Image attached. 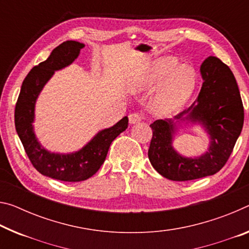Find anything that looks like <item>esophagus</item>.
<instances>
[{
    "instance_id": "esophagus-1",
    "label": "esophagus",
    "mask_w": 249,
    "mask_h": 249,
    "mask_svg": "<svg viewBox=\"0 0 249 249\" xmlns=\"http://www.w3.org/2000/svg\"><path fill=\"white\" fill-rule=\"evenodd\" d=\"M128 120H129V123H131V124L140 123V122L142 121V115L139 113H132V114H129Z\"/></svg>"
}]
</instances>
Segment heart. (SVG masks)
Listing matches in <instances>:
<instances>
[{"mask_svg":"<svg viewBox=\"0 0 249 249\" xmlns=\"http://www.w3.org/2000/svg\"><path fill=\"white\" fill-rule=\"evenodd\" d=\"M197 86V74L189 65H180L177 58L163 56L154 60L131 84L133 92L156 89L151 100L153 112L160 115L173 113L187 103Z\"/></svg>","mask_w":249,"mask_h":249,"instance_id":"b5f03b06","label":"heart"}]
</instances>
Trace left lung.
<instances>
[{
  "label": "left lung",
  "mask_w": 249,
  "mask_h": 249,
  "mask_svg": "<svg viewBox=\"0 0 249 249\" xmlns=\"http://www.w3.org/2000/svg\"><path fill=\"white\" fill-rule=\"evenodd\" d=\"M203 84L187 109L169 120L152 123L148 148L152 166L165 178L177 181L211 176L230 159L244 124V107L237 82L231 69L215 56L200 65ZM198 125L209 136L208 151L199 157H185L172 142L179 128Z\"/></svg>",
  "instance_id": "obj_1"
}]
</instances>
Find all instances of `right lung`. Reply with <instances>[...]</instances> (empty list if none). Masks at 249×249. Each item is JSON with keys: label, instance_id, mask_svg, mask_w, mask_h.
<instances>
[{"label": "right lung", "instance_id": "obj_1", "mask_svg": "<svg viewBox=\"0 0 249 249\" xmlns=\"http://www.w3.org/2000/svg\"><path fill=\"white\" fill-rule=\"evenodd\" d=\"M85 45L66 41L52 51L44 62L30 71L22 83L15 106V128L33 166L42 175L63 181H82L100 169L112 142L128 126L125 116L110 127L101 129L82 148L72 153H56L46 149L34 131L35 104L56 71L68 68L76 60Z\"/></svg>", "mask_w": 249, "mask_h": 249}]
</instances>
